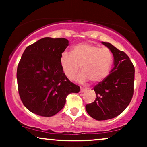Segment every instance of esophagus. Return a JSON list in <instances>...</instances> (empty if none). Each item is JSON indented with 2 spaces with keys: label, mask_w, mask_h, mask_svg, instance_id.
Instances as JSON below:
<instances>
[{
  "label": "esophagus",
  "mask_w": 147,
  "mask_h": 147,
  "mask_svg": "<svg viewBox=\"0 0 147 147\" xmlns=\"http://www.w3.org/2000/svg\"><path fill=\"white\" fill-rule=\"evenodd\" d=\"M86 90H87V88H85L81 87V90H80L81 92H85V91H86Z\"/></svg>",
  "instance_id": "esophagus-1"
}]
</instances>
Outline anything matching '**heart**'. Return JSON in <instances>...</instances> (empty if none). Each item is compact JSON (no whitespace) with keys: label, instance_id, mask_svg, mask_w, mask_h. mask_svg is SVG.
Masks as SVG:
<instances>
[{"label":"heart","instance_id":"obj_1","mask_svg":"<svg viewBox=\"0 0 147 147\" xmlns=\"http://www.w3.org/2000/svg\"><path fill=\"white\" fill-rule=\"evenodd\" d=\"M113 63V55L109 48H100L92 43H82L72 48L71 53L63 52L60 63L65 76L73 79L82 69L77 81L85 82L88 79L92 83L102 82L109 75Z\"/></svg>","mask_w":147,"mask_h":147}]
</instances>
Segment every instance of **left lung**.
Segmentation results:
<instances>
[{"label":"left lung","mask_w":147,"mask_h":147,"mask_svg":"<svg viewBox=\"0 0 147 147\" xmlns=\"http://www.w3.org/2000/svg\"><path fill=\"white\" fill-rule=\"evenodd\" d=\"M113 53L114 67L102 82L94 87L96 99L86 105L91 117L106 120L117 117L126 109L133 95L135 68L125 52L111 43L102 42Z\"/></svg>","instance_id":"8db88e82"}]
</instances>
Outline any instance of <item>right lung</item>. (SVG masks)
Here are the masks:
<instances>
[{
	"label": "right lung",
	"instance_id": "obj_1",
	"mask_svg": "<svg viewBox=\"0 0 147 147\" xmlns=\"http://www.w3.org/2000/svg\"><path fill=\"white\" fill-rule=\"evenodd\" d=\"M69 41L66 38L45 37L29 45L18 65V90L24 106L38 115L51 117L59 112L66 97L80 90L65 76L61 55Z\"/></svg>",
	"mask_w": 147,
	"mask_h": 147
}]
</instances>
